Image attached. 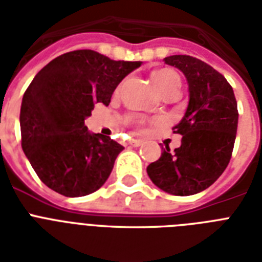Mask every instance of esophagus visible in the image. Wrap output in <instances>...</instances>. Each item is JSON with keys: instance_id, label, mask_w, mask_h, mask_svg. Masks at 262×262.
<instances>
[{"instance_id": "1", "label": "esophagus", "mask_w": 262, "mask_h": 262, "mask_svg": "<svg viewBox=\"0 0 262 262\" xmlns=\"http://www.w3.org/2000/svg\"><path fill=\"white\" fill-rule=\"evenodd\" d=\"M141 144H143V140L141 139L129 140V145H132V147H139V145H141Z\"/></svg>"}]
</instances>
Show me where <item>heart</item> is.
Here are the masks:
<instances>
[{"mask_svg":"<svg viewBox=\"0 0 262 262\" xmlns=\"http://www.w3.org/2000/svg\"><path fill=\"white\" fill-rule=\"evenodd\" d=\"M151 79L155 84L156 90L159 91L163 96L170 94V92H178L179 87H181V79H179L178 73L170 68L156 69V71L152 72Z\"/></svg>","mask_w":262,"mask_h":262,"instance_id":"b5f03b06","label":"heart"}]
</instances>
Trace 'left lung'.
<instances>
[{
    "label": "left lung",
    "mask_w": 262,
    "mask_h": 262,
    "mask_svg": "<svg viewBox=\"0 0 262 262\" xmlns=\"http://www.w3.org/2000/svg\"><path fill=\"white\" fill-rule=\"evenodd\" d=\"M164 62L178 68L189 84V104L174 133L181 147L147 167L149 178L174 195H191L209 187L231 159L238 127V107L232 87L223 75L190 55H170Z\"/></svg>",
    "instance_id": "1"
}]
</instances>
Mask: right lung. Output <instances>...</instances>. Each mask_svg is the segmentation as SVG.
Masks as SVG:
<instances>
[{
    "mask_svg": "<svg viewBox=\"0 0 262 262\" xmlns=\"http://www.w3.org/2000/svg\"><path fill=\"white\" fill-rule=\"evenodd\" d=\"M140 61H114L94 50L65 53L38 72L20 110L21 148L45 185L81 197L106 182L123 147L90 133L84 119L111 95Z\"/></svg>",
    "mask_w": 262,
    "mask_h": 262,
    "instance_id": "add662e5",
    "label": "right lung"
}]
</instances>
